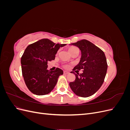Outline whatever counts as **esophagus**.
<instances>
[{"label":"esophagus","instance_id":"obj_1","mask_svg":"<svg viewBox=\"0 0 130 130\" xmlns=\"http://www.w3.org/2000/svg\"><path fill=\"white\" fill-rule=\"evenodd\" d=\"M69 72H67V71H64L63 72V74H64V75H67V74H69Z\"/></svg>","mask_w":130,"mask_h":130}]
</instances>
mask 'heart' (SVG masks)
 I'll return each mask as SVG.
<instances>
[{"label":"heart","mask_w":130,"mask_h":130,"mask_svg":"<svg viewBox=\"0 0 130 130\" xmlns=\"http://www.w3.org/2000/svg\"><path fill=\"white\" fill-rule=\"evenodd\" d=\"M68 50L70 54H73V53L75 52H79V49H78V48H77L76 46H70L69 48L68 49ZM63 67L64 68H68V65L67 64H65L63 66Z\"/></svg>","instance_id":"b5f03b06"}]
</instances>
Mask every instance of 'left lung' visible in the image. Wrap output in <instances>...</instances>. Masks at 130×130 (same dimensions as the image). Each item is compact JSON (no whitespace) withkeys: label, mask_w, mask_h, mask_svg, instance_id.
Here are the masks:
<instances>
[{"label":"left lung","mask_w":130,"mask_h":130,"mask_svg":"<svg viewBox=\"0 0 130 130\" xmlns=\"http://www.w3.org/2000/svg\"><path fill=\"white\" fill-rule=\"evenodd\" d=\"M72 45L81 50V57L79 63L73 71L82 69L83 73L75 75V80L69 83L73 92L81 97H88L96 93L101 87L107 73V63L104 52L92 42L82 40ZM79 75H78V74Z\"/></svg>","instance_id":"8db88e82"}]
</instances>
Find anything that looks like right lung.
<instances>
[{
	"instance_id": "add662e5",
	"label": "right lung",
	"mask_w": 130,
	"mask_h": 130,
	"mask_svg": "<svg viewBox=\"0 0 130 130\" xmlns=\"http://www.w3.org/2000/svg\"><path fill=\"white\" fill-rule=\"evenodd\" d=\"M66 44H56L44 38L27 46L21 57L22 71L27 88L37 95L49 94L56 86L58 77L63 74L56 68L48 70V62L54 60L58 50Z\"/></svg>"
}]
</instances>
